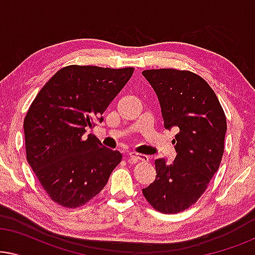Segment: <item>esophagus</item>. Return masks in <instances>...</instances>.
<instances>
[{
  "instance_id": "34e87169",
  "label": "esophagus",
  "mask_w": 255,
  "mask_h": 255,
  "mask_svg": "<svg viewBox=\"0 0 255 255\" xmlns=\"http://www.w3.org/2000/svg\"><path fill=\"white\" fill-rule=\"evenodd\" d=\"M128 158H130L131 162H137V161H148V155L145 154H139V153L135 152H130L128 153Z\"/></svg>"
}]
</instances>
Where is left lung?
Masks as SVG:
<instances>
[{
	"instance_id": "obj_1",
	"label": "left lung",
	"mask_w": 255,
	"mask_h": 255,
	"mask_svg": "<svg viewBox=\"0 0 255 255\" xmlns=\"http://www.w3.org/2000/svg\"><path fill=\"white\" fill-rule=\"evenodd\" d=\"M142 75L158 96L163 125L177 128L176 158L154 161V182L142 194L155 210L177 214L196 203L217 172L224 153L226 117L216 94L200 75L173 68Z\"/></svg>"
}]
</instances>
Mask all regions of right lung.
I'll return each instance as SVG.
<instances>
[{
  "instance_id": "add662e5",
  "label": "right lung",
  "mask_w": 255,
  "mask_h": 255,
  "mask_svg": "<svg viewBox=\"0 0 255 255\" xmlns=\"http://www.w3.org/2000/svg\"><path fill=\"white\" fill-rule=\"evenodd\" d=\"M133 67L66 66L37 94L24 118L26 159L55 203L78 208L106 186L122 154L92 133Z\"/></svg>"
}]
</instances>
